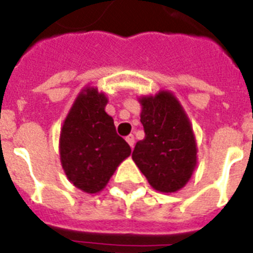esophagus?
<instances>
[{
  "label": "esophagus",
  "mask_w": 253,
  "mask_h": 253,
  "mask_svg": "<svg viewBox=\"0 0 253 253\" xmlns=\"http://www.w3.org/2000/svg\"><path fill=\"white\" fill-rule=\"evenodd\" d=\"M126 142L128 143V144H130L131 148H132V147H134V144H135V138H134V135L130 134V135H128V136H126Z\"/></svg>",
  "instance_id": "1"
}]
</instances>
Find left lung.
<instances>
[{"instance_id": "left-lung-1", "label": "left lung", "mask_w": 253, "mask_h": 253, "mask_svg": "<svg viewBox=\"0 0 253 253\" xmlns=\"http://www.w3.org/2000/svg\"><path fill=\"white\" fill-rule=\"evenodd\" d=\"M146 136L132 151V160L155 190L174 193L184 188L197 166L192 125L170 91L139 98Z\"/></svg>"}]
</instances>
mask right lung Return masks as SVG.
Returning <instances> with one entry per match:
<instances>
[{
    "label": "right lung",
    "mask_w": 253,
    "mask_h": 253,
    "mask_svg": "<svg viewBox=\"0 0 253 253\" xmlns=\"http://www.w3.org/2000/svg\"><path fill=\"white\" fill-rule=\"evenodd\" d=\"M106 95L86 86L77 95L60 132V162L68 180L85 193L101 192L128 158L130 146L105 111Z\"/></svg>",
    "instance_id": "add662e5"
}]
</instances>
